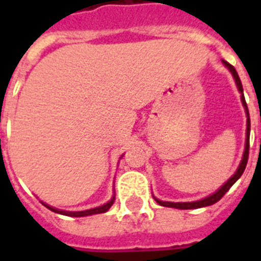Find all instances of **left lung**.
I'll return each instance as SVG.
<instances>
[{
  "instance_id": "left-lung-1",
  "label": "left lung",
  "mask_w": 261,
  "mask_h": 261,
  "mask_svg": "<svg viewBox=\"0 0 261 261\" xmlns=\"http://www.w3.org/2000/svg\"><path fill=\"white\" fill-rule=\"evenodd\" d=\"M224 64L229 68V71L233 75V78H235V82L238 88H239V91L241 93H243V88H242V82L241 78H239V75L236 72V69L229 64V63H226L224 61ZM242 103H243V106L246 109V113H247V128H246V145H245V152H243V158H242V162L239 165V168L236 170V173L232 177H230L229 180L225 183L224 186L219 189L218 192L214 193L213 196L207 197V198H204V200H200V201H193V202H169V201H161V200H156L158 204L161 205H164V207H172V208H179V210H194V208H201V207H207V205H213L217 201H219L222 197L225 196V193L229 190L232 185L235 183L239 177L242 176V173L245 172V168H246L247 165V159H249V137H250V119H249V110H247V105L246 100H245V96L242 95Z\"/></svg>"
}]
</instances>
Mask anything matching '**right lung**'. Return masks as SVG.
Here are the masks:
<instances>
[{"label":"right lung","mask_w":261,"mask_h":261,"mask_svg":"<svg viewBox=\"0 0 261 261\" xmlns=\"http://www.w3.org/2000/svg\"><path fill=\"white\" fill-rule=\"evenodd\" d=\"M114 201V197L110 200L109 202H106L105 205H100V207H96V208H92V210H86V211H78V213H72V211H60V210H56V208L50 207L47 204H44L48 210H51L54 213H59V214H63V215H68V217H86V215H92V214H102V213H106L109 208L112 207V204Z\"/></svg>","instance_id":"add662e5"}]
</instances>
